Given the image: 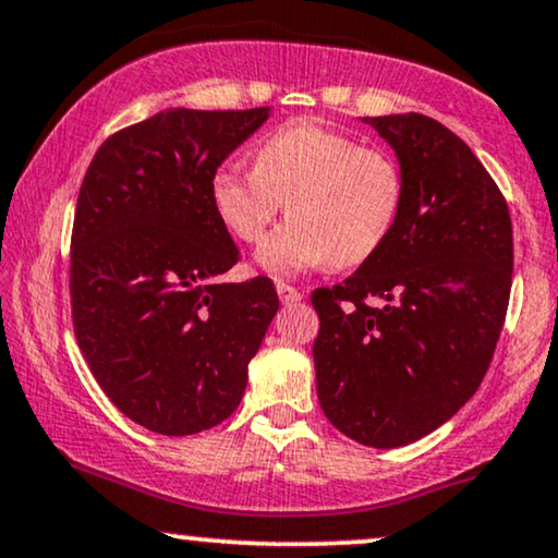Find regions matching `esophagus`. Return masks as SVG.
<instances>
[{"label": "esophagus", "instance_id": "1", "mask_svg": "<svg viewBox=\"0 0 558 558\" xmlns=\"http://www.w3.org/2000/svg\"><path fill=\"white\" fill-rule=\"evenodd\" d=\"M277 292H279L281 305H296V302L302 300V292H300V289H294L292 284H284V281H279V284H277Z\"/></svg>", "mask_w": 558, "mask_h": 558}]
</instances>
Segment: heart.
<instances>
[{
	"mask_svg": "<svg viewBox=\"0 0 558 558\" xmlns=\"http://www.w3.org/2000/svg\"><path fill=\"white\" fill-rule=\"evenodd\" d=\"M209 199L228 233L258 243L287 205L289 220L258 248L274 277L368 262L392 235L404 205V171L392 150L359 146L317 120L281 125L258 143L253 169L220 166Z\"/></svg>",
	"mask_w": 558,
	"mask_h": 558,
	"instance_id": "obj_1",
	"label": "heart"
}]
</instances>
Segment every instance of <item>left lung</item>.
I'll list each match as a JSON object with an SVG mask.
<instances>
[{"instance_id":"obj_1","label":"left lung","mask_w":558,"mask_h":558,"mask_svg":"<svg viewBox=\"0 0 558 558\" xmlns=\"http://www.w3.org/2000/svg\"><path fill=\"white\" fill-rule=\"evenodd\" d=\"M404 171L392 235L343 284L315 289L317 400L372 448L428 436L480 389L512 284L508 202L472 148L425 114L364 118Z\"/></svg>"}]
</instances>
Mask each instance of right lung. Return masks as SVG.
Masks as SVG:
<instances>
[{
	"label": "right lung",
	"instance_id": "obj_1",
	"mask_svg": "<svg viewBox=\"0 0 558 558\" xmlns=\"http://www.w3.org/2000/svg\"><path fill=\"white\" fill-rule=\"evenodd\" d=\"M266 120L269 107L158 112L107 137L78 190V349L114 408L161 436L233 415L279 310L271 279H220L241 253L209 199L213 173Z\"/></svg>",
	"mask_w": 558,
	"mask_h": 558
}]
</instances>
